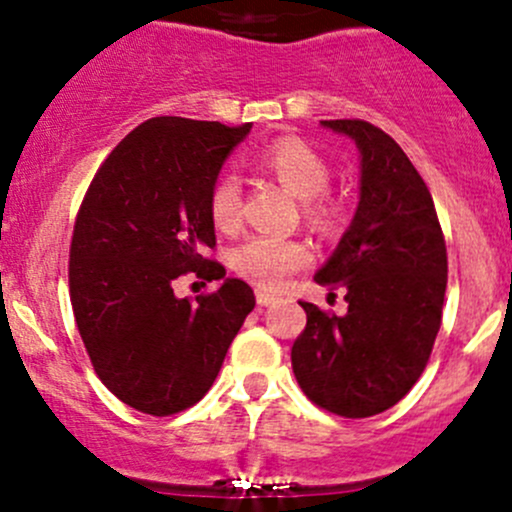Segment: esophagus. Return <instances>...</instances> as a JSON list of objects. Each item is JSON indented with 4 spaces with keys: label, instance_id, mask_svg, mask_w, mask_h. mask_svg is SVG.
<instances>
[{
    "label": "esophagus",
    "instance_id": "obj_1",
    "mask_svg": "<svg viewBox=\"0 0 512 512\" xmlns=\"http://www.w3.org/2000/svg\"><path fill=\"white\" fill-rule=\"evenodd\" d=\"M257 304H260V307H270V304H275V302H280V297H277V294H270V292H262V289H257Z\"/></svg>",
    "mask_w": 512,
    "mask_h": 512
}]
</instances>
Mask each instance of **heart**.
<instances>
[{
  "mask_svg": "<svg viewBox=\"0 0 512 512\" xmlns=\"http://www.w3.org/2000/svg\"><path fill=\"white\" fill-rule=\"evenodd\" d=\"M260 173L272 175L282 185L302 198L309 225L324 235H332L342 225V205L329 193L327 158L297 136H282L267 143L252 158ZM210 223L220 232H237L242 225V185L232 173H220L208 193ZM312 262V250L302 240L275 235H252L237 245L230 255L232 270L262 289H277L294 272Z\"/></svg>",
  "mask_w": 512,
  "mask_h": 512,
  "instance_id": "obj_1",
  "label": "heart"
}]
</instances>
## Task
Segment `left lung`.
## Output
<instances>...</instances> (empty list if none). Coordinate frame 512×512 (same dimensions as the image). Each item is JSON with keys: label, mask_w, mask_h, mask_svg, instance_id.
Masks as SVG:
<instances>
[{"label": "left lung", "mask_w": 512, "mask_h": 512, "mask_svg": "<svg viewBox=\"0 0 512 512\" xmlns=\"http://www.w3.org/2000/svg\"><path fill=\"white\" fill-rule=\"evenodd\" d=\"M354 138L361 198L342 242L314 282L344 289L337 317L299 302L307 327L294 339L292 369L312 404L366 418L399 404L431 356L441 329L448 255L436 205L399 143L361 118L322 121Z\"/></svg>", "instance_id": "left-lung-1"}]
</instances>
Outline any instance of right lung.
<instances>
[{"mask_svg":"<svg viewBox=\"0 0 512 512\" xmlns=\"http://www.w3.org/2000/svg\"><path fill=\"white\" fill-rule=\"evenodd\" d=\"M250 128L148 118L108 153L81 200L69 250L76 327L98 379L141 414L173 416L198 404L255 309L242 280L195 299L173 292L183 275L225 277L208 257V193Z\"/></svg>","mask_w":512,"mask_h":512,"instance_id":"1","label":"right lung"}]
</instances>
